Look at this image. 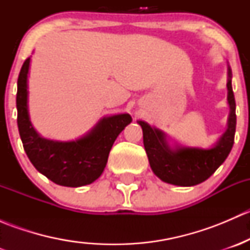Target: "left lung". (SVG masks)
I'll list each match as a JSON object with an SVG mask.
<instances>
[{"mask_svg":"<svg viewBox=\"0 0 250 250\" xmlns=\"http://www.w3.org/2000/svg\"><path fill=\"white\" fill-rule=\"evenodd\" d=\"M228 100L230 117L226 132L214 147L203 150L198 147H181L175 151L167 145L161 130L151 128L147 123L138 121L143 128L144 147L151 169L165 183L179 186H193L203 183L228 158L233 146L236 132V102L231 85V70L229 69Z\"/></svg>","mask_w":250,"mask_h":250,"instance_id":"left-lung-1","label":"left lung"}]
</instances>
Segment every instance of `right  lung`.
Masks as SVG:
<instances>
[{
    "instance_id": "obj_1",
    "label": "right lung",
    "mask_w": 250,
    "mask_h": 250,
    "mask_svg": "<svg viewBox=\"0 0 250 250\" xmlns=\"http://www.w3.org/2000/svg\"><path fill=\"white\" fill-rule=\"evenodd\" d=\"M30 58L18 77V128L22 146L34 167L53 183L69 188L88 185L102 175L116 138L132 122L128 113L103 118L85 137L75 141H53L40 137L27 113V72Z\"/></svg>"
}]
</instances>
